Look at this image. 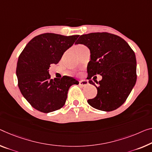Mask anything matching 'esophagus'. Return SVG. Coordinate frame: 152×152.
I'll return each instance as SVG.
<instances>
[{
    "label": "esophagus",
    "instance_id": "1",
    "mask_svg": "<svg viewBox=\"0 0 152 152\" xmlns=\"http://www.w3.org/2000/svg\"><path fill=\"white\" fill-rule=\"evenodd\" d=\"M88 84H89V83H88V81L86 80H81L80 81H79V85L81 86H87Z\"/></svg>",
    "mask_w": 152,
    "mask_h": 152
}]
</instances>
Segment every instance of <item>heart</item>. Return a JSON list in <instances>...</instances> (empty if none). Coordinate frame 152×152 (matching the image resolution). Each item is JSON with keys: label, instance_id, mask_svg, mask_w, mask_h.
Listing matches in <instances>:
<instances>
[{"label": "heart", "instance_id": "b5f03b06", "mask_svg": "<svg viewBox=\"0 0 152 152\" xmlns=\"http://www.w3.org/2000/svg\"><path fill=\"white\" fill-rule=\"evenodd\" d=\"M86 47L84 45H81V44H79V45H77L75 47V50H81V49H83V48H85Z\"/></svg>", "mask_w": 152, "mask_h": 152}]
</instances>
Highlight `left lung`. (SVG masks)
<instances>
[{
  "instance_id": "1",
  "label": "left lung",
  "mask_w": 152,
  "mask_h": 152,
  "mask_svg": "<svg viewBox=\"0 0 152 152\" xmlns=\"http://www.w3.org/2000/svg\"><path fill=\"white\" fill-rule=\"evenodd\" d=\"M76 44L90 51L87 66L89 83L96 86L97 95L88 104L100 111H111L122 105L137 81V61L134 51L120 37L109 32L81 35ZM96 74L103 79L96 86L91 79ZM96 77L95 76L93 77Z\"/></svg>"
}]
</instances>
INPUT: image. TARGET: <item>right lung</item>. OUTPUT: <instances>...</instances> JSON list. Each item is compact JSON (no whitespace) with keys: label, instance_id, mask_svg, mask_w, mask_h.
I'll return each mask as SVG.
<instances>
[{"label":"right lung","instance_id":"right-lung-1","mask_svg":"<svg viewBox=\"0 0 152 152\" xmlns=\"http://www.w3.org/2000/svg\"><path fill=\"white\" fill-rule=\"evenodd\" d=\"M78 37L43 33L31 39L20 53L16 68L18 87L23 96L37 110L50 113L62 108L69 88L79 84L71 77L52 79L49 74L50 65L58 64Z\"/></svg>","mask_w":152,"mask_h":152}]
</instances>
